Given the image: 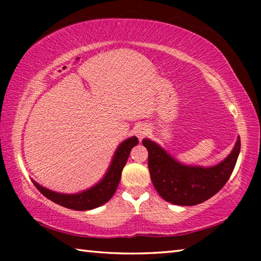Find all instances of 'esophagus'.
<instances>
[{
  "label": "esophagus",
  "instance_id": "obj_1",
  "mask_svg": "<svg viewBox=\"0 0 261 261\" xmlns=\"http://www.w3.org/2000/svg\"><path fill=\"white\" fill-rule=\"evenodd\" d=\"M136 134H137V137H138V138H139V140H141L145 136L148 134V129L145 125H140L139 127H137Z\"/></svg>",
  "mask_w": 261,
  "mask_h": 261
}]
</instances>
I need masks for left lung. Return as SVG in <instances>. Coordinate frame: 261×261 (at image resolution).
<instances>
[{"label": "left lung", "instance_id": "obj_1", "mask_svg": "<svg viewBox=\"0 0 261 261\" xmlns=\"http://www.w3.org/2000/svg\"><path fill=\"white\" fill-rule=\"evenodd\" d=\"M141 143L148 151V169L154 188L166 201L180 206L198 205L218 193L230 177L241 151L238 137L235 147L223 161L206 168L182 165L147 138Z\"/></svg>", "mask_w": 261, "mask_h": 261}]
</instances>
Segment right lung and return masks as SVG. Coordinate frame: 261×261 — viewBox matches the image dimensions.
Listing matches in <instances>:
<instances>
[{"label": "right lung", "mask_w": 261, "mask_h": 261, "mask_svg": "<svg viewBox=\"0 0 261 261\" xmlns=\"http://www.w3.org/2000/svg\"><path fill=\"white\" fill-rule=\"evenodd\" d=\"M138 143L139 141L137 139V137H131V138H127L121 143L114 154L113 161L110 163L108 171L103 176V178L98 184H95L94 187L87 189L85 191L74 194H64L48 190L39 185L37 182L33 183L46 198L61 206L67 207V208L76 211H88L96 208V207L106 204L114 196L118 183L121 180L123 168H124L127 159H129L130 151L132 147L138 145Z\"/></svg>", "instance_id": "1"}]
</instances>
